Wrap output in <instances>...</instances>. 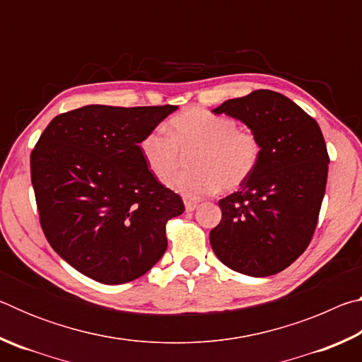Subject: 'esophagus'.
Returning <instances> with one entry per match:
<instances>
[{
    "label": "esophagus",
    "mask_w": 362,
    "mask_h": 362,
    "mask_svg": "<svg viewBox=\"0 0 362 362\" xmlns=\"http://www.w3.org/2000/svg\"><path fill=\"white\" fill-rule=\"evenodd\" d=\"M196 207H198V204H196V203H192V201H185V211L187 212H193Z\"/></svg>",
    "instance_id": "esophagus-1"
}]
</instances>
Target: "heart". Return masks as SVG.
<instances>
[{
  "mask_svg": "<svg viewBox=\"0 0 362 362\" xmlns=\"http://www.w3.org/2000/svg\"><path fill=\"white\" fill-rule=\"evenodd\" d=\"M140 155L161 183L173 180L183 168V158L192 155V173L174 180L170 188L187 199H201L220 188L243 185L259 163L260 142L230 116L193 107L169 121L168 134L159 127L146 134Z\"/></svg>",
  "mask_w": 362,
  "mask_h": 362,
  "instance_id": "heart-1",
  "label": "heart"
}]
</instances>
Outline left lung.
Wrapping results in <instances>:
<instances>
[{
    "instance_id": "8db88e82",
    "label": "left lung",
    "mask_w": 362,
    "mask_h": 362,
    "mask_svg": "<svg viewBox=\"0 0 362 362\" xmlns=\"http://www.w3.org/2000/svg\"><path fill=\"white\" fill-rule=\"evenodd\" d=\"M212 113L241 121L260 142L254 173L218 201L212 250L233 272L272 276L303 254L315 233L329 170L322 132L297 103L268 89L225 100Z\"/></svg>"
}]
</instances>
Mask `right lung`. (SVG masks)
<instances>
[{
    "label": "right lung",
    "instance_id": "add662e5",
    "mask_svg": "<svg viewBox=\"0 0 362 362\" xmlns=\"http://www.w3.org/2000/svg\"><path fill=\"white\" fill-rule=\"evenodd\" d=\"M175 110L86 105L41 134L30 169L42 231L84 276L129 283L166 252L168 220L185 206L146 168L140 142Z\"/></svg>",
    "mask_w": 362,
    "mask_h": 362
}]
</instances>
